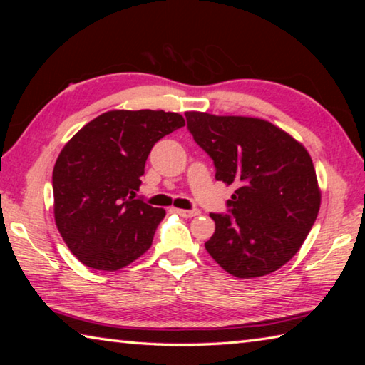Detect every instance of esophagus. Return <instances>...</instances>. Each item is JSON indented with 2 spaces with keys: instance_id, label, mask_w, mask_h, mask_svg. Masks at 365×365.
<instances>
[{
  "instance_id": "1",
  "label": "esophagus",
  "mask_w": 365,
  "mask_h": 365,
  "mask_svg": "<svg viewBox=\"0 0 365 365\" xmlns=\"http://www.w3.org/2000/svg\"><path fill=\"white\" fill-rule=\"evenodd\" d=\"M174 211L178 214V215H182V217H195V215H197L200 214V211H187V209H174Z\"/></svg>"
}]
</instances>
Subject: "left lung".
<instances>
[{
    "label": "left lung",
    "mask_w": 365,
    "mask_h": 365,
    "mask_svg": "<svg viewBox=\"0 0 365 365\" xmlns=\"http://www.w3.org/2000/svg\"><path fill=\"white\" fill-rule=\"evenodd\" d=\"M188 130L235 191L230 214H209L215 232L205 243L238 279L269 275L304 243L320 209L312 159L292 135L269 120L188 110Z\"/></svg>",
    "instance_id": "obj_1"
}]
</instances>
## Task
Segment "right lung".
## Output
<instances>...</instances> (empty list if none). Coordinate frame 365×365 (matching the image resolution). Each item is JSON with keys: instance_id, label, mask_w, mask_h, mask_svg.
<instances>
[{"instance_id": "right-lung-1", "label": "right lung", "mask_w": 365, "mask_h": 365, "mask_svg": "<svg viewBox=\"0 0 365 365\" xmlns=\"http://www.w3.org/2000/svg\"><path fill=\"white\" fill-rule=\"evenodd\" d=\"M183 125L177 113L114 109L61 150L53 169L54 222L86 267L114 272L150 250L165 211L135 196L154 143Z\"/></svg>"}]
</instances>
